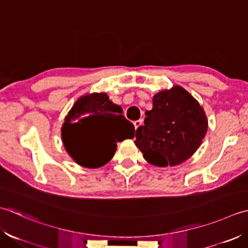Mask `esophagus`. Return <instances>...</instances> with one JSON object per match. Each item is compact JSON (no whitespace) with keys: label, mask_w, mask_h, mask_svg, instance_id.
<instances>
[{"label":"esophagus","mask_w":248,"mask_h":248,"mask_svg":"<svg viewBox=\"0 0 248 248\" xmlns=\"http://www.w3.org/2000/svg\"><path fill=\"white\" fill-rule=\"evenodd\" d=\"M141 125H142V120H138V121H135V122H134V126H135L136 129L139 128Z\"/></svg>","instance_id":"1"}]
</instances>
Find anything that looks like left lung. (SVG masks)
<instances>
[{"instance_id":"1","label":"left lung","mask_w":248,"mask_h":248,"mask_svg":"<svg viewBox=\"0 0 248 248\" xmlns=\"http://www.w3.org/2000/svg\"><path fill=\"white\" fill-rule=\"evenodd\" d=\"M144 125L136 130L135 144L149 163L159 167L183 163L199 148L208 129L203 109L181 87L154 95Z\"/></svg>"}]
</instances>
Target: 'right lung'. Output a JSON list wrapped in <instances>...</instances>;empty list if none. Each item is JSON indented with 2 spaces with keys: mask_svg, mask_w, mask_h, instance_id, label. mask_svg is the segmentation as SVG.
Wrapping results in <instances>:
<instances>
[{
  "mask_svg": "<svg viewBox=\"0 0 248 248\" xmlns=\"http://www.w3.org/2000/svg\"><path fill=\"white\" fill-rule=\"evenodd\" d=\"M135 127L122 114V108L106 93L79 98L62 127V140L76 163L98 168L113 157L117 142L134 138ZM84 137L90 139L84 141Z\"/></svg>",
  "mask_w": 248,
  "mask_h": 248,
  "instance_id": "right-lung-1",
  "label": "right lung"
}]
</instances>
